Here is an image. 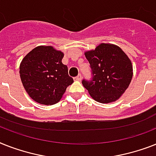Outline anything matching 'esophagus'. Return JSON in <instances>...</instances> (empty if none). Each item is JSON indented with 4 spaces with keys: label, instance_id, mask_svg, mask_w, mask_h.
I'll list each match as a JSON object with an SVG mask.
<instances>
[{
    "label": "esophagus",
    "instance_id": "34e87169",
    "mask_svg": "<svg viewBox=\"0 0 156 156\" xmlns=\"http://www.w3.org/2000/svg\"><path fill=\"white\" fill-rule=\"evenodd\" d=\"M74 79H75L76 81H81L82 80V74H79L78 76H76L75 78H74Z\"/></svg>",
    "mask_w": 156,
    "mask_h": 156
}]
</instances>
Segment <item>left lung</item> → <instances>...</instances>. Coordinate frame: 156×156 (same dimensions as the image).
<instances>
[{
    "label": "left lung",
    "mask_w": 156,
    "mask_h": 156,
    "mask_svg": "<svg viewBox=\"0 0 156 156\" xmlns=\"http://www.w3.org/2000/svg\"><path fill=\"white\" fill-rule=\"evenodd\" d=\"M91 69L90 79H82L83 87L101 103L115 102L127 89L132 78V65L119 47L101 44L85 53Z\"/></svg>",
    "instance_id": "8db88e82"
}]
</instances>
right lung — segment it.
<instances>
[{
    "label": "right lung",
    "instance_id": "right-lung-1",
    "mask_svg": "<svg viewBox=\"0 0 156 156\" xmlns=\"http://www.w3.org/2000/svg\"><path fill=\"white\" fill-rule=\"evenodd\" d=\"M63 53L51 46H37L23 58L20 66L21 82L29 95L37 102H58L74 79L62 62Z\"/></svg>",
    "mask_w": 156,
    "mask_h": 156
}]
</instances>
